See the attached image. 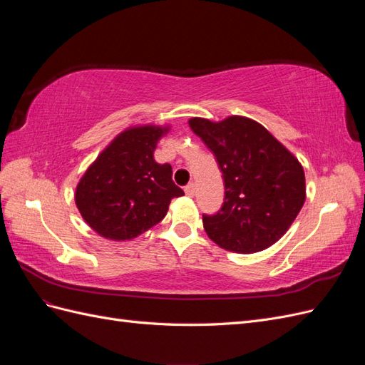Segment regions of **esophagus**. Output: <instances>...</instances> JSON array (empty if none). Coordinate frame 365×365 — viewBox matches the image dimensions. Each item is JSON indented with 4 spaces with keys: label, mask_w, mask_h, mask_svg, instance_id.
<instances>
[{
    "label": "esophagus",
    "mask_w": 365,
    "mask_h": 365,
    "mask_svg": "<svg viewBox=\"0 0 365 365\" xmlns=\"http://www.w3.org/2000/svg\"><path fill=\"white\" fill-rule=\"evenodd\" d=\"M184 192H185V195H187V196H195V192H196V185H195L193 182L187 184V185H185V189H184Z\"/></svg>",
    "instance_id": "34e87169"
}]
</instances>
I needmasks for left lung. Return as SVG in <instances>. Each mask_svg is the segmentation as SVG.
Returning <instances> with one entry per match:
<instances>
[{
    "instance_id": "1",
    "label": "left lung",
    "mask_w": 365,
    "mask_h": 365,
    "mask_svg": "<svg viewBox=\"0 0 365 365\" xmlns=\"http://www.w3.org/2000/svg\"><path fill=\"white\" fill-rule=\"evenodd\" d=\"M189 125L215 153L225 185L220 208L202 215L208 237L240 254L275 244L306 200L302 164L254 120L233 115L213 123L196 117Z\"/></svg>"
}]
</instances>
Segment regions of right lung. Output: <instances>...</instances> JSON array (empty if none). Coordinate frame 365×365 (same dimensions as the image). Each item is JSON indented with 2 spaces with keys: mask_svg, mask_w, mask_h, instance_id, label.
<instances>
[{
  "mask_svg": "<svg viewBox=\"0 0 365 365\" xmlns=\"http://www.w3.org/2000/svg\"><path fill=\"white\" fill-rule=\"evenodd\" d=\"M165 128H130L85 172L76 205L96 233L129 240L161 222L173 197L184 195L172 180V165L158 164L153 150Z\"/></svg>",
  "mask_w": 365,
  "mask_h": 365,
  "instance_id": "1",
  "label": "right lung"
}]
</instances>
